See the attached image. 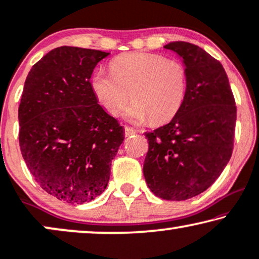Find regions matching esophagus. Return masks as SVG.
I'll list each match as a JSON object with an SVG mask.
<instances>
[{
	"mask_svg": "<svg viewBox=\"0 0 259 259\" xmlns=\"http://www.w3.org/2000/svg\"><path fill=\"white\" fill-rule=\"evenodd\" d=\"M124 133H125V136H130V135H134V134H136L137 130L134 129V127L125 126L124 127Z\"/></svg>",
	"mask_w": 259,
	"mask_h": 259,
	"instance_id": "obj_1",
	"label": "esophagus"
}]
</instances>
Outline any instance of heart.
I'll list each match as a JSON object with an SVG mask.
<instances>
[{
	"instance_id": "obj_1",
	"label": "heart",
	"mask_w": 259,
	"mask_h": 259,
	"mask_svg": "<svg viewBox=\"0 0 259 259\" xmlns=\"http://www.w3.org/2000/svg\"><path fill=\"white\" fill-rule=\"evenodd\" d=\"M111 73L97 70L91 77V88L101 105L117 116L127 101L124 116L132 122L153 123L173 118L184 104L187 92V71L178 60L154 53H126L110 64Z\"/></svg>"
}]
</instances>
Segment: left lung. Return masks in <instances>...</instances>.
<instances>
[{"mask_svg": "<svg viewBox=\"0 0 259 259\" xmlns=\"http://www.w3.org/2000/svg\"><path fill=\"white\" fill-rule=\"evenodd\" d=\"M187 71L184 104L169 123L146 133L149 142L143 174L148 187L164 200L191 199L222 174L233 150L237 108L223 65L196 45L164 46Z\"/></svg>", "mask_w": 259, "mask_h": 259, "instance_id": "8db88e82", "label": "left lung"}]
</instances>
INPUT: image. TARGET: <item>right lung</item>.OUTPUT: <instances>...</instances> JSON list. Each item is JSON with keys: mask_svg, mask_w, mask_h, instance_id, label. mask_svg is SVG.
Segmentation results:
<instances>
[{"mask_svg": "<svg viewBox=\"0 0 259 259\" xmlns=\"http://www.w3.org/2000/svg\"><path fill=\"white\" fill-rule=\"evenodd\" d=\"M110 53L54 48L29 71L19 106V142L27 167L48 194L84 204L105 191L123 126L92 91L96 65Z\"/></svg>", "mask_w": 259, "mask_h": 259, "instance_id": "1", "label": "right lung"}]
</instances>
